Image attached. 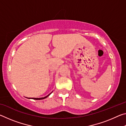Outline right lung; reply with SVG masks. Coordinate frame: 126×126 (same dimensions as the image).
I'll use <instances>...</instances> for the list:
<instances>
[{"mask_svg":"<svg viewBox=\"0 0 126 126\" xmlns=\"http://www.w3.org/2000/svg\"><path fill=\"white\" fill-rule=\"evenodd\" d=\"M51 93H50L49 94H48V95H47V96H46V97H43V98H32V99H36V100H40V99H44V98H47V97H48L49 95Z\"/></svg>","mask_w":126,"mask_h":126,"instance_id":"right-lung-1","label":"right lung"}]
</instances>
